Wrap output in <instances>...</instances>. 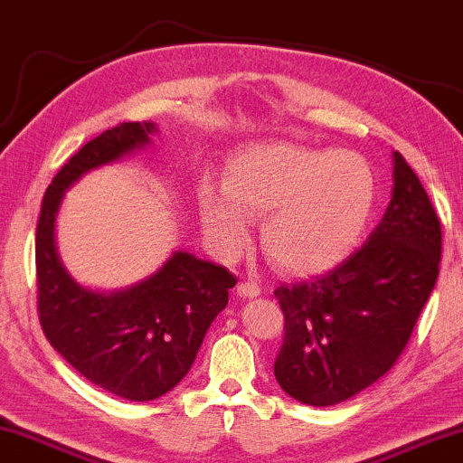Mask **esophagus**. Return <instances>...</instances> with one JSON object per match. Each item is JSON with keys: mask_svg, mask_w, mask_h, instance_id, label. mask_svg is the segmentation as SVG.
<instances>
[{"mask_svg": "<svg viewBox=\"0 0 463 463\" xmlns=\"http://www.w3.org/2000/svg\"><path fill=\"white\" fill-rule=\"evenodd\" d=\"M237 294L241 296V298H256V296L262 294V289H260V286H256V283L243 281L237 286Z\"/></svg>", "mask_w": 463, "mask_h": 463, "instance_id": "34e87169", "label": "esophagus"}]
</instances>
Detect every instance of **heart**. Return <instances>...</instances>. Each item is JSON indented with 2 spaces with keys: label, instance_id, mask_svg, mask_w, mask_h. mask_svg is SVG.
Listing matches in <instances>:
<instances>
[{
  "label": "heart",
  "instance_id": "1",
  "mask_svg": "<svg viewBox=\"0 0 463 463\" xmlns=\"http://www.w3.org/2000/svg\"><path fill=\"white\" fill-rule=\"evenodd\" d=\"M377 205V177L349 150L270 141L232 152L222 190L203 184V231L222 258H239L250 243V220L262 218V248L296 275L335 269L354 254Z\"/></svg>",
  "mask_w": 463,
  "mask_h": 463
}]
</instances>
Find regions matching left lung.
<instances>
[{"label": "left lung", "mask_w": 463, "mask_h": 463, "mask_svg": "<svg viewBox=\"0 0 463 463\" xmlns=\"http://www.w3.org/2000/svg\"><path fill=\"white\" fill-rule=\"evenodd\" d=\"M392 165V201L366 243L330 273L275 289L286 316L275 379L303 404L345 402L383 377L434 289L440 220L402 154Z\"/></svg>", "instance_id": "left-lung-1"}]
</instances>
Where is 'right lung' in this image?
I'll return each mask as SVG.
<instances>
[{
    "label": "right lung",
    "mask_w": 463,
    "mask_h": 463,
    "mask_svg": "<svg viewBox=\"0 0 463 463\" xmlns=\"http://www.w3.org/2000/svg\"><path fill=\"white\" fill-rule=\"evenodd\" d=\"M154 122H122L89 141L48 186L35 232L42 330L80 374L114 396L147 402L174 390L196 360L203 338L228 305L237 279L184 250L152 275L120 289L78 283L57 250L65 193L89 171L147 150Z\"/></svg>",
    "instance_id": "1"
}]
</instances>
